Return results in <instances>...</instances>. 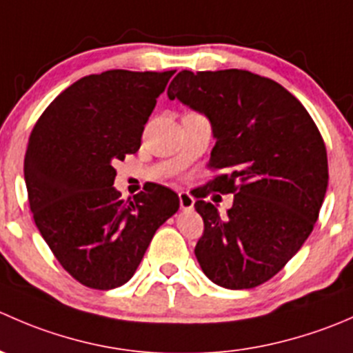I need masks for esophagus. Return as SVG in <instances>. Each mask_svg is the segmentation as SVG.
<instances>
[{
	"mask_svg": "<svg viewBox=\"0 0 353 353\" xmlns=\"http://www.w3.org/2000/svg\"><path fill=\"white\" fill-rule=\"evenodd\" d=\"M179 205L183 210H193L194 206V198L191 196L186 191H181L179 193Z\"/></svg>",
	"mask_w": 353,
	"mask_h": 353,
	"instance_id": "1",
	"label": "esophagus"
}]
</instances>
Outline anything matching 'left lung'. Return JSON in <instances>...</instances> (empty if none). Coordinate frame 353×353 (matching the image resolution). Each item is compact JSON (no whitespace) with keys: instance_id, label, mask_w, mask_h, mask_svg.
Returning a JSON list of instances; mask_svg holds the SVG:
<instances>
[{"instance_id":"obj_1","label":"left lung","mask_w":353,"mask_h":353,"mask_svg":"<svg viewBox=\"0 0 353 353\" xmlns=\"http://www.w3.org/2000/svg\"><path fill=\"white\" fill-rule=\"evenodd\" d=\"M167 95L208 117L216 138L208 167L229 170L196 198L234 193L227 215L194 203L205 223L194 248L203 273L230 290L268 282L305 243L325 199L328 157L318 126L282 85L245 70H183Z\"/></svg>"}]
</instances>
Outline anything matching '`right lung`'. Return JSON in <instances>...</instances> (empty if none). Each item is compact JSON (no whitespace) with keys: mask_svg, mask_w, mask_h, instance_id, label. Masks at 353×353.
<instances>
[{"mask_svg":"<svg viewBox=\"0 0 353 353\" xmlns=\"http://www.w3.org/2000/svg\"><path fill=\"white\" fill-rule=\"evenodd\" d=\"M170 71L109 70L63 90L28 138L23 174L34 222L81 285L110 290L137 272L155 230L179 208L169 188L133 199L112 186L114 162L137 154Z\"/></svg>","mask_w":353,"mask_h":353,"instance_id":"right-lung-1","label":"right lung"}]
</instances>
